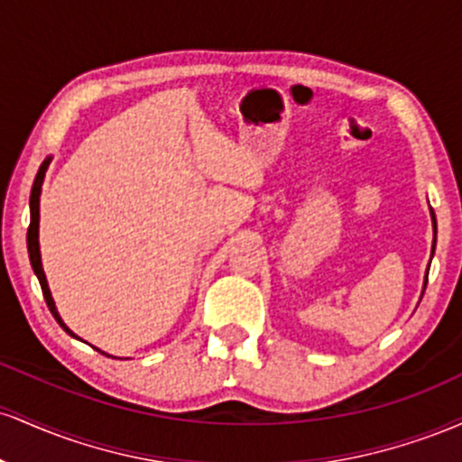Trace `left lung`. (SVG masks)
Here are the masks:
<instances>
[{"label":"left lung","instance_id":"8db88e82","mask_svg":"<svg viewBox=\"0 0 462 462\" xmlns=\"http://www.w3.org/2000/svg\"><path fill=\"white\" fill-rule=\"evenodd\" d=\"M432 227H434V235H437V219H434V213H432ZM434 245H437V236H434L432 241V254H434ZM430 267V264H428ZM426 284H428V273H426V280H423V291H426Z\"/></svg>","mask_w":462,"mask_h":462}]
</instances>
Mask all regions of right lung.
<instances>
[{"label": "right lung", "mask_w": 462, "mask_h": 462, "mask_svg": "<svg viewBox=\"0 0 462 462\" xmlns=\"http://www.w3.org/2000/svg\"><path fill=\"white\" fill-rule=\"evenodd\" d=\"M51 162V156H47L43 164L39 167V173H36L34 178V184H32V193H30V227H28V254H30V263H32V269H34L36 278H39L41 282V289H43V295H45V301L47 306H50L51 315H54V319L60 323V328L65 330L69 337L73 338H79L78 334H73V330H69L67 323L62 321V317L58 315V309H56V301L51 298V291H50V284H47V278H45V272H43V263H41V245H39V206H41V189H43V180H45V171L47 167H50Z\"/></svg>", "instance_id": "obj_1"}]
</instances>
